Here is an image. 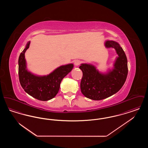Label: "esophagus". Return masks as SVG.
I'll return each mask as SVG.
<instances>
[{"instance_id":"34e87169","label":"esophagus","mask_w":148,"mask_h":148,"mask_svg":"<svg viewBox=\"0 0 148 148\" xmlns=\"http://www.w3.org/2000/svg\"><path fill=\"white\" fill-rule=\"evenodd\" d=\"M81 63V61H80L79 60H76L74 62V65L75 66H77L79 65H80V64Z\"/></svg>"}]
</instances>
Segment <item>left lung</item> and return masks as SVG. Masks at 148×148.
Segmentation results:
<instances>
[{
	"label": "left lung",
	"mask_w": 148,
	"mask_h": 148,
	"mask_svg": "<svg viewBox=\"0 0 148 148\" xmlns=\"http://www.w3.org/2000/svg\"><path fill=\"white\" fill-rule=\"evenodd\" d=\"M104 45L106 48H114L118 56L113 68L103 73L92 64H81L79 66L83 72L81 92L85 97L94 100H103L116 93L125 83L128 72L127 56L119 44L108 40Z\"/></svg>",
	"instance_id": "left-lung-1"
}]
</instances>
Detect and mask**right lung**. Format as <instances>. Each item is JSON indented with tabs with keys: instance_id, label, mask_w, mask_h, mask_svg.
I'll return each mask as SVG.
<instances>
[{
	"instance_id": "add662e5",
	"label": "right lung",
	"mask_w": 148,
	"mask_h": 148,
	"mask_svg": "<svg viewBox=\"0 0 148 148\" xmlns=\"http://www.w3.org/2000/svg\"><path fill=\"white\" fill-rule=\"evenodd\" d=\"M30 41L19 57V77L24 91L33 98L47 101L54 98L59 90L62 80L74 67L73 64L61 65L47 75H38L27 69L25 53L29 47Z\"/></svg>"
}]
</instances>
